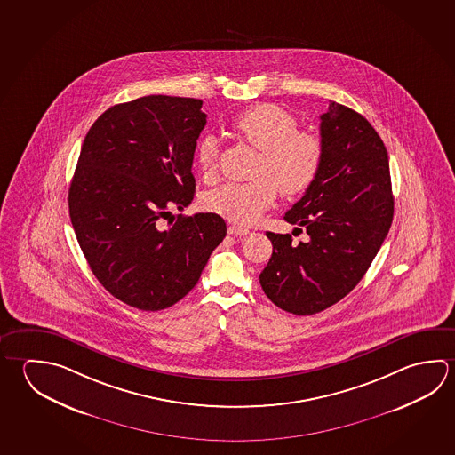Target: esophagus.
Instances as JSON below:
<instances>
[{"mask_svg":"<svg viewBox=\"0 0 455 455\" xmlns=\"http://www.w3.org/2000/svg\"><path fill=\"white\" fill-rule=\"evenodd\" d=\"M228 233H230V235H236V236H244V235L249 233V230L244 228V227H239V225H230V227H228Z\"/></svg>","mask_w":455,"mask_h":455,"instance_id":"esophagus-1","label":"esophagus"}]
</instances>
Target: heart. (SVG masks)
<instances>
[{"mask_svg": "<svg viewBox=\"0 0 455 455\" xmlns=\"http://www.w3.org/2000/svg\"><path fill=\"white\" fill-rule=\"evenodd\" d=\"M231 128L247 144L260 150L255 163V179L227 182L208 193L206 208L238 224H251L281 192L292 196L308 190L316 180L324 145L278 105L260 104L247 108L231 123ZM195 160L204 177L216 174L219 140L212 134L201 137Z\"/></svg>", "mask_w": 455, "mask_h": 455, "instance_id": "b5f03b06", "label": "heart"}]
</instances>
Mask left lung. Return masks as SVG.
Listing matches in <instances>:
<instances>
[{
    "instance_id": "obj_1",
    "label": "left lung",
    "mask_w": 455,
    "mask_h": 455,
    "mask_svg": "<svg viewBox=\"0 0 455 455\" xmlns=\"http://www.w3.org/2000/svg\"><path fill=\"white\" fill-rule=\"evenodd\" d=\"M319 132L321 171L284 216L310 239L292 244L291 235L267 231L273 254L259 276L271 302L299 316L326 310L350 294L393 220L388 153L371 123L331 100Z\"/></svg>"
}]
</instances>
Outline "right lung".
I'll return each mask as SVG.
<instances>
[{"label":"right lung","instance_id":"right-lung-1","mask_svg":"<svg viewBox=\"0 0 455 455\" xmlns=\"http://www.w3.org/2000/svg\"><path fill=\"white\" fill-rule=\"evenodd\" d=\"M201 105L169 96L113 105L81 147L68 190L73 230L99 283L139 310L184 299L227 235L212 212L179 216L169 228L161 222L192 203Z\"/></svg>","mask_w":455,"mask_h":455}]
</instances>
